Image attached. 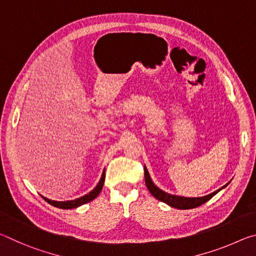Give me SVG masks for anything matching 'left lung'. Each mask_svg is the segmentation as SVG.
<instances>
[{
    "mask_svg": "<svg viewBox=\"0 0 256 256\" xmlns=\"http://www.w3.org/2000/svg\"><path fill=\"white\" fill-rule=\"evenodd\" d=\"M144 180H146V185L148 188L149 192L152 194L154 198H157V200L162 201L164 203H166L172 208H176V209L180 210H188V209H193V208L200 206L203 203H206V201H209L211 198H214L216 193L220 192L222 188H226V186L229 184L227 183L226 185H224L222 188H220L219 190H214L208 196H200V198H186V196H174V194H170L164 190H160L158 186H156L154 183L151 180V177L149 175V172L146 170V167L144 166Z\"/></svg>",
    "mask_w": 256,
    "mask_h": 256,
    "instance_id": "left-lung-1",
    "label": "left lung"
}]
</instances>
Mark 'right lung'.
Masks as SVG:
<instances>
[{
    "label": "right lung",
    "mask_w": 256,
    "mask_h": 256,
    "mask_svg": "<svg viewBox=\"0 0 256 256\" xmlns=\"http://www.w3.org/2000/svg\"><path fill=\"white\" fill-rule=\"evenodd\" d=\"M104 182H105V170L102 172V177H100V180L98 182V184L96 188H94L92 192H89L88 194H86V196H81L79 198H76V200H71V201H54V200H50V198H47L45 196L42 198H44L46 202H48L50 204L54 206L56 208H60V209H74V208L80 206L82 204H86V203H88L90 201H92L94 198H96L99 193L102 192V186H104Z\"/></svg>",
    "instance_id": "add662e5"
}]
</instances>
